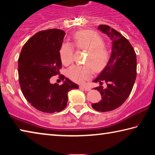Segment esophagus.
<instances>
[{
    "label": "esophagus",
    "mask_w": 155,
    "mask_h": 155,
    "mask_svg": "<svg viewBox=\"0 0 155 155\" xmlns=\"http://www.w3.org/2000/svg\"><path fill=\"white\" fill-rule=\"evenodd\" d=\"M80 89L81 90H83L85 91H90V87H85V86H83V85H81L79 87Z\"/></svg>",
    "instance_id": "1"
}]
</instances>
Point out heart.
Returning <instances> with one entry per match:
<instances>
[{
	"instance_id": "obj_1",
	"label": "heart",
	"mask_w": 155,
	"mask_h": 155,
	"mask_svg": "<svg viewBox=\"0 0 155 155\" xmlns=\"http://www.w3.org/2000/svg\"><path fill=\"white\" fill-rule=\"evenodd\" d=\"M72 40L73 44L76 48L88 51L85 59V64L87 65L83 66L72 65L68 70L67 75L74 82L83 83L91 77L92 69L91 66L95 71H99L105 66L109 61V53L108 50L104 46L103 39L93 31H77L73 35ZM59 54L64 65L71 64L74 54V47L72 44L68 42L63 44L60 48Z\"/></svg>"
}]
</instances>
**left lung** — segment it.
<instances>
[{
    "label": "left lung",
    "mask_w": 155,
    "mask_h": 155,
    "mask_svg": "<svg viewBox=\"0 0 155 155\" xmlns=\"http://www.w3.org/2000/svg\"><path fill=\"white\" fill-rule=\"evenodd\" d=\"M98 29L107 34L113 42L111 55L107 66L94 82L103 85L94 88L101 94L102 100L91 107L98 111H112L121 106L132 91L137 74V58L132 45L118 31L105 25Z\"/></svg>",
    "instance_id": "left-lung-1"
}]
</instances>
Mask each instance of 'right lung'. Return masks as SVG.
<instances>
[{"label":"right lung","mask_w":155,"mask_h":155,"mask_svg":"<svg viewBox=\"0 0 155 155\" xmlns=\"http://www.w3.org/2000/svg\"><path fill=\"white\" fill-rule=\"evenodd\" d=\"M65 35L64 31L57 28L39 31L25 44L18 59V77L23 95L33 107L44 113L64 109L68 92L78 88L67 78L61 85L50 83V78L59 74L61 68L59 51ZM62 78L64 80V76Z\"/></svg>","instance_id":"1"}]
</instances>
